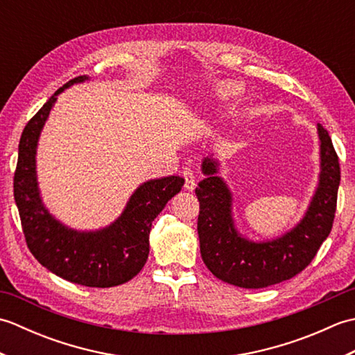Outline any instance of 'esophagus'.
<instances>
[{"instance_id": "obj_1", "label": "esophagus", "mask_w": 355, "mask_h": 355, "mask_svg": "<svg viewBox=\"0 0 355 355\" xmlns=\"http://www.w3.org/2000/svg\"><path fill=\"white\" fill-rule=\"evenodd\" d=\"M183 177H184V187H186V189L187 191H193L195 186H197V182H195L193 171L191 168H184Z\"/></svg>"}]
</instances>
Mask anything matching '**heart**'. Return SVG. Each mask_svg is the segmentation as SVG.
<instances>
[{"instance_id":"heart-1","label":"heart","mask_w":355,"mask_h":355,"mask_svg":"<svg viewBox=\"0 0 355 355\" xmlns=\"http://www.w3.org/2000/svg\"><path fill=\"white\" fill-rule=\"evenodd\" d=\"M243 93V87L236 82H221L215 87V96L220 101H232L236 99Z\"/></svg>"}]
</instances>
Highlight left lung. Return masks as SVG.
I'll return each instance as SVG.
<instances>
[{
  "instance_id": "left-lung-1",
  "label": "left lung",
  "mask_w": 355,
  "mask_h": 355,
  "mask_svg": "<svg viewBox=\"0 0 355 355\" xmlns=\"http://www.w3.org/2000/svg\"><path fill=\"white\" fill-rule=\"evenodd\" d=\"M320 140L319 184L300 223L282 236L254 243L235 227L232 192L221 177L220 163L202 160L206 178L195 189L200 201L198 238L201 258L212 275L241 288H266L300 273L333 229L340 184V166L328 131L318 125Z\"/></svg>"
}]
</instances>
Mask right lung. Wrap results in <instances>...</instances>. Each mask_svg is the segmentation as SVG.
I'll use <instances>...</instances> for the list:
<instances>
[{
  "mask_svg": "<svg viewBox=\"0 0 355 355\" xmlns=\"http://www.w3.org/2000/svg\"><path fill=\"white\" fill-rule=\"evenodd\" d=\"M87 79L78 76L67 82L28 120L18 146L13 197L28 250L41 266L73 284L108 288L128 282L145 266L150 225L166 202L182 191L184 178L171 175L140 184L122 215L94 232L67 227L45 209L36 180L37 140L58 94Z\"/></svg>",
  "mask_w": 355,
  "mask_h": 355,
  "instance_id": "right-lung-1",
  "label": "right lung"
}]
</instances>
